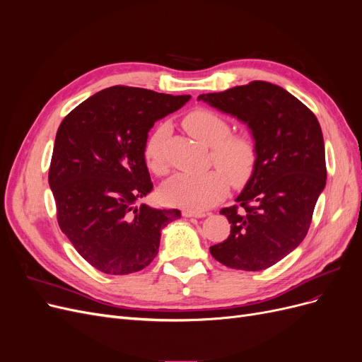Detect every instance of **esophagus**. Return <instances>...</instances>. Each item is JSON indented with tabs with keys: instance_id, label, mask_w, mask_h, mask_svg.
I'll use <instances>...</instances> for the list:
<instances>
[{
	"instance_id": "34e87169",
	"label": "esophagus",
	"mask_w": 362,
	"mask_h": 362,
	"mask_svg": "<svg viewBox=\"0 0 362 362\" xmlns=\"http://www.w3.org/2000/svg\"><path fill=\"white\" fill-rule=\"evenodd\" d=\"M182 216L184 217H196V218H202L206 216V213H202V211H193V210H184L182 211Z\"/></svg>"
}]
</instances>
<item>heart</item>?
<instances>
[{
  "label": "heart",
  "mask_w": 362,
  "mask_h": 362,
  "mask_svg": "<svg viewBox=\"0 0 362 362\" xmlns=\"http://www.w3.org/2000/svg\"><path fill=\"white\" fill-rule=\"evenodd\" d=\"M184 128L201 144L211 148V161L218 170L205 173H178L163 185L161 196L168 204L184 206L187 210L202 211L221 201L233 184L246 182L254 172L257 151L246 136L229 134L228 120L206 108H196L184 117ZM168 128L161 125L152 133L144 148L146 166L157 175L168 170L163 158V145Z\"/></svg>",
  "instance_id": "1"
}]
</instances>
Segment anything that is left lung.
Listing matches in <instances>:
<instances>
[{
  "label": "left lung",
  "mask_w": 362,
  "mask_h": 362,
  "mask_svg": "<svg viewBox=\"0 0 362 362\" xmlns=\"http://www.w3.org/2000/svg\"><path fill=\"white\" fill-rule=\"evenodd\" d=\"M198 101L246 124L257 151L237 204L221 210L231 234L210 247L211 255L231 269H269L303 242L326 185L319 120L298 98L267 81L199 95Z\"/></svg>",
  "instance_id": "obj_1"
}]
</instances>
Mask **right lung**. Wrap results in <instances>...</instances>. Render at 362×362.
Segmentation results:
<instances>
[{
    "label": "right lung",
    "mask_w": 362,
    "mask_h": 362,
    "mask_svg": "<svg viewBox=\"0 0 362 362\" xmlns=\"http://www.w3.org/2000/svg\"><path fill=\"white\" fill-rule=\"evenodd\" d=\"M189 100L113 86L75 107L57 129L48 181L60 229L107 275L149 266L161 229L181 217L140 199L152 190L144 157L149 129Z\"/></svg>",
    "instance_id": "1"
}]
</instances>
